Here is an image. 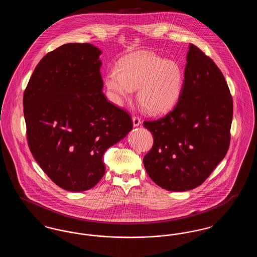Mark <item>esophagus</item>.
<instances>
[{
  "mask_svg": "<svg viewBox=\"0 0 257 257\" xmlns=\"http://www.w3.org/2000/svg\"><path fill=\"white\" fill-rule=\"evenodd\" d=\"M132 119H133V125H134V127H137V126H139V125L142 124L141 118H140L139 116H137V115H134Z\"/></svg>",
  "mask_w": 257,
  "mask_h": 257,
  "instance_id": "esophagus-1",
  "label": "esophagus"
}]
</instances>
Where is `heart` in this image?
<instances>
[{"mask_svg":"<svg viewBox=\"0 0 257 257\" xmlns=\"http://www.w3.org/2000/svg\"><path fill=\"white\" fill-rule=\"evenodd\" d=\"M181 67L174 61L142 52L129 56L106 75V86L120 104L138 91V101L148 113H167L176 105L183 86Z\"/></svg>","mask_w":257,"mask_h":257,"instance_id":"heart-1","label":"heart"}]
</instances>
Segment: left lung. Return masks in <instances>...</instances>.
I'll return each mask as SVG.
<instances>
[{"mask_svg": "<svg viewBox=\"0 0 257 257\" xmlns=\"http://www.w3.org/2000/svg\"><path fill=\"white\" fill-rule=\"evenodd\" d=\"M181 94L166 116L145 121L153 147L144 158L149 177L163 189L184 192L203 183L230 143L233 102L219 67L196 46L187 53Z\"/></svg>", "mask_w": 257, "mask_h": 257, "instance_id": "8db88e82", "label": "left lung"}]
</instances>
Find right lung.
<instances>
[{"instance_id": "1", "label": "right lung", "mask_w": 257, "mask_h": 257, "mask_svg": "<svg viewBox=\"0 0 257 257\" xmlns=\"http://www.w3.org/2000/svg\"><path fill=\"white\" fill-rule=\"evenodd\" d=\"M101 50L67 43L37 64L23 97L27 139L40 168L70 192L91 189L103 155L132 130L130 115L102 92Z\"/></svg>"}]
</instances>
